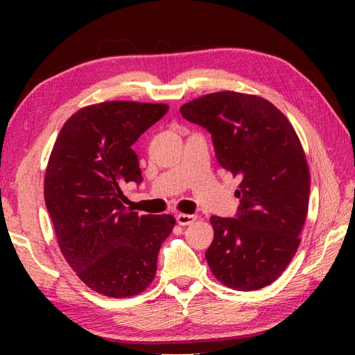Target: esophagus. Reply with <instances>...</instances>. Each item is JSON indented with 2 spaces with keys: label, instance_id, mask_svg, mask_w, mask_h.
<instances>
[{
  "label": "esophagus",
  "instance_id": "esophagus-1",
  "mask_svg": "<svg viewBox=\"0 0 355 355\" xmlns=\"http://www.w3.org/2000/svg\"><path fill=\"white\" fill-rule=\"evenodd\" d=\"M175 219H177V224H178V225H189V224H192V222H194V220L197 219V216H194V214L178 213V214L175 216Z\"/></svg>",
  "mask_w": 355,
  "mask_h": 355
}]
</instances>
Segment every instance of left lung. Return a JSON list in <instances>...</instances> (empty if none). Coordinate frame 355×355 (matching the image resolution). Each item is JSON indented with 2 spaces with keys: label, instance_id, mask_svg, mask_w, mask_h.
<instances>
[{
  "label": "left lung",
  "instance_id": "left-lung-1",
  "mask_svg": "<svg viewBox=\"0 0 355 355\" xmlns=\"http://www.w3.org/2000/svg\"><path fill=\"white\" fill-rule=\"evenodd\" d=\"M180 112L211 135L218 163L241 180L236 214L209 218V269L233 290L272 284L296 254L309 209L310 172L296 131L277 107L255 95L208 94Z\"/></svg>",
  "mask_w": 355,
  "mask_h": 355
}]
</instances>
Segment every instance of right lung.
<instances>
[{
    "label": "right lung",
    "mask_w": 355,
    "mask_h": 355,
    "mask_svg": "<svg viewBox=\"0 0 355 355\" xmlns=\"http://www.w3.org/2000/svg\"><path fill=\"white\" fill-rule=\"evenodd\" d=\"M167 105L106 101L73 114L45 173V205L62 255L84 284L110 297L142 293L175 219L125 207L123 184L142 182L133 146Z\"/></svg>",
    "instance_id": "1"
}]
</instances>
